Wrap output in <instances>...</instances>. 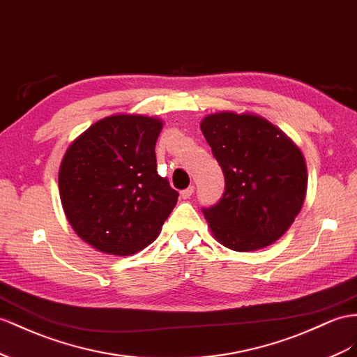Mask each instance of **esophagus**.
Masks as SVG:
<instances>
[{
  "instance_id": "esophagus-1",
  "label": "esophagus",
  "mask_w": 357,
  "mask_h": 357,
  "mask_svg": "<svg viewBox=\"0 0 357 357\" xmlns=\"http://www.w3.org/2000/svg\"><path fill=\"white\" fill-rule=\"evenodd\" d=\"M195 193V187L193 185H190L188 188H185V190H182L181 191V197L182 199H190L191 197V195Z\"/></svg>"
}]
</instances>
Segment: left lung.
Returning <instances> with one entry per match:
<instances>
[{
  "instance_id": "obj_1",
  "label": "left lung",
  "mask_w": 357,
  "mask_h": 357,
  "mask_svg": "<svg viewBox=\"0 0 357 357\" xmlns=\"http://www.w3.org/2000/svg\"><path fill=\"white\" fill-rule=\"evenodd\" d=\"M200 130L225 175L223 197L204 208L215 240L235 252L278 241L306 196V161L297 144L252 113L208 114Z\"/></svg>"
}]
</instances>
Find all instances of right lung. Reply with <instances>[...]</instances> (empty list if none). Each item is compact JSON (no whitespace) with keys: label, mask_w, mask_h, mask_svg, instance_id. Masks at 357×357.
<instances>
[{"label":"right lung","mask_w":357,"mask_h":357,"mask_svg":"<svg viewBox=\"0 0 357 357\" xmlns=\"http://www.w3.org/2000/svg\"><path fill=\"white\" fill-rule=\"evenodd\" d=\"M157 117L114 114L72 142L60 164L59 188L68 222L79 238L107 255L148 248L178 202L157 172Z\"/></svg>","instance_id":"add662e5"}]
</instances>
